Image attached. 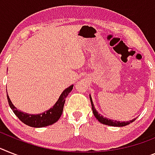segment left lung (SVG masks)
I'll return each instance as SVG.
<instances>
[{
  "label": "left lung",
  "mask_w": 155,
  "mask_h": 155,
  "mask_svg": "<svg viewBox=\"0 0 155 155\" xmlns=\"http://www.w3.org/2000/svg\"><path fill=\"white\" fill-rule=\"evenodd\" d=\"M90 99H91V107H92V111H93V114L94 115L96 118L97 119L98 121H100L102 124H106V125H110V126H114V127H123V126H126L129 124L130 123H132V122L136 120V118L132 120H129V121H117V120H114L108 119L106 117H104L103 116L101 115L99 113H97V110H95V108L94 106L93 102H92L91 97L90 96Z\"/></svg>",
  "instance_id": "8db88e82"
}]
</instances>
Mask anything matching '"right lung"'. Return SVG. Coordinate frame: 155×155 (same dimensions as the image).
<instances>
[{"label":"right lung","instance_id":"1","mask_svg":"<svg viewBox=\"0 0 155 155\" xmlns=\"http://www.w3.org/2000/svg\"><path fill=\"white\" fill-rule=\"evenodd\" d=\"M72 88H73V86H70L69 87L64 90L63 93L60 96L58 102H56L55 105L50 110L45 112V113L36 114V115L25 114L23 112L18 110L13 106V104L12 103L11 100L7 94L8 102L9 106L14 112V114L23 123L28 126H31V127H34V128H42V127L53 124V123H55L59 120L62 113H63L64 105L65 102L66 97L71 91Z\"/></svg>","mask_w":155,"mask_h":155}]
</instances>
